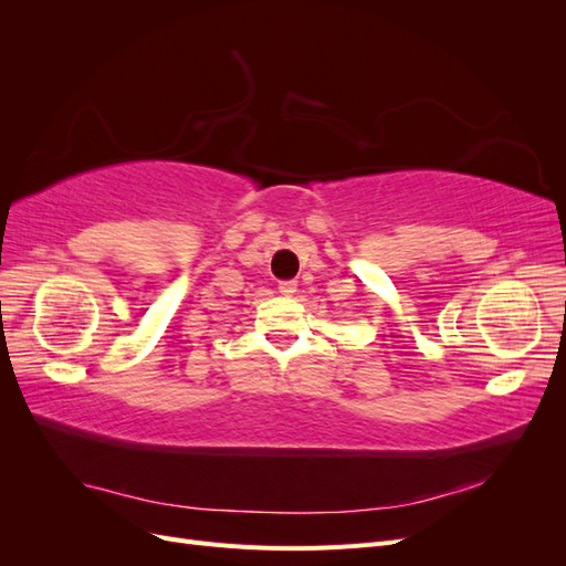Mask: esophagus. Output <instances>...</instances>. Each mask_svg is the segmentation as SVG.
Masks as SVG:
<instances>
[{
    "label": "esophagus",
    "instance_id": "1",
    "mask_svg": "<svg viewBox=\"0 0 566 566\" xmlns=\"http://www.w3.org/2000/svg\"><path fill=\"white\" fill-rule=\"evenodd\" d=\"M279 290L283 295H295L297 293V281H281Z\"/></svg>",
    "mask_w": 566,
    "mask_h": 566
}]
</instances>
